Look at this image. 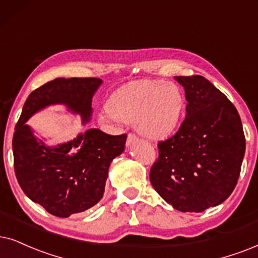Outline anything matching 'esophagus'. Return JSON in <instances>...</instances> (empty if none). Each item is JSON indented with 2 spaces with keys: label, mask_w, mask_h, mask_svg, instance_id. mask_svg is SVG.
Returning a JSON list of instances; mask_svg holds the SVG:
<instances>
[{
  "label": "esophagus",
  "mask_w": 258,
  "mask_h": 258,
  "mask_svg": "<svg viewBox=\"0 0 258 258\" xmlns=\"http://www.w3.org/2000/svg\"><path fill=\"white\" fill-rule=\"evenodd\" d=\"M137 139V137H136V135H133V133H130L128 136H127V142H126V144H127V146L128 145H131L133 142H135V140Z\"/></svg>",
  "instance_id": "esophagus-1"
}]
</instances>
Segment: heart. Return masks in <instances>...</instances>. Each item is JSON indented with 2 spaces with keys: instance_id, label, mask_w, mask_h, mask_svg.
Masks as SVG:
<instances>
[{
  "instance_id": "1",
  "label": "heart",
  "mask_w": 258,
  "mask_h": 258,
  "mask_svg": "<svg viewBox=\"0 0 258 258\" xmlns=\"http://www.w3.org/2000/svg\"><path fill=\"white\" fill-rule=\"evenodd\" d=\"M184 94L177 84L163 81H137L120 88L109 97L101 119L135 121L146 138L159 140L177 128L184 110Z\"/></svg>"
}]
</instances>
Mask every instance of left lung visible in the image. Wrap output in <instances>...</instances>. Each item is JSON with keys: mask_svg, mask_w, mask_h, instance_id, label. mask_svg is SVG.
<instances>
[{"mask_svg": "<svg viewBox=\"0 0 258 258\" xmlns=\"http://www.w3.org/2000/svg\"><path fill=\"white\" fill-rule=\"evenodd\" d=\"M184 88L185 119L158 143L150 170L155 190L181 212H204L236 187L245 153L242 121L233 103L200 75L176 76Z\"/></svg>", "mask_w": 258, "mask_h": 258, "instance_id": "obj_1", "label": "left lung"}]
</instances>
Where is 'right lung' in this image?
I'll list each match as a JSON object with an SVG mask.
<instances>
[{"label":"right lung","mask_w":258,"mask_h":258,"mask_svg":"<svg viewBox=\"0 0 258 258\" xmlns=\"http://www.w3.org/2000/svg\"><path fill=\"white\" fill-rule=\"evenodd\" d=\"M100 78H56L32 91L26 100L13 137L14 170L24 193L52 216L68 218L95 206L103 197L110 163L125 150L126 135L110 136L99 128L48 146L26 121L51 105H64L91 118V99Z\"/></svg>","instance_id":"right-lung-1"}]
</instances>
